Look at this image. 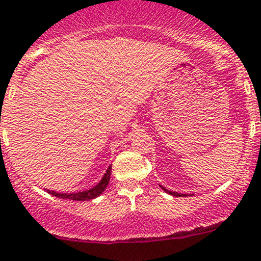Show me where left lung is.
Instances as JSON below:
<instances>
[{"label": "left lung", "mask_w": 261, "mask_h": 261, "mask_svg": "<svg viewBox=\"0 0 261 261\" xmlns=\"http://www.w3.org/2000/svg\"><path fill=\"white\" fill-rule=\"evenodd\" d=\"M160 188L163 189L166 193H168V194L173 195V197H188V195H191V194H180V193H174V191H171V190H167L166 188H163V186H160Z\"/></svg>", "instance_id": "8db88e82"}]
</instances>
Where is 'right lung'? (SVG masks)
I'll return each mask as SVG.
<instances>
[{"instance_id": "add662e5", "label": "right lung", "mask_w": 261, "mask_h": 261, "mask_svg": "<svg viewBox=\"0 0 261 261\" xmlns=\"http://www.w3.org/2000/svg\"><path fill=\"white\" fill-rule=\"evenodd\" d=\"M110 176H111V166L107 168L106 173L103 174V177L94 188L89 189V190H84V191H77V193H70V194H67V193H57L54 190H47L50 194L56 195L57 198H62V199H71V200H90L94 199V198L99 197L105 191V189L107 188L110 181Z\"/></svg>"}]
</instances>
